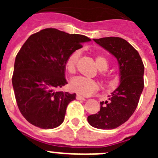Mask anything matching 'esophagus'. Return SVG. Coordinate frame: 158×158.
<instances>
[{"label":"esophagus","mask_w":158,"mask_h":158,"mask_svg":"<svg viewBox=\"0 0 158 158\" xmlns=\"http://www.w3.org/2000/svg\"><path fill=\"white\" fill-rule=\"evenodd\" d=\"M76 99L77 100H85V97H83V96H80V95H77Z\"/></svg>","instance_id":"34e87169"}]
</instances>
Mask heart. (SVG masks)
<instances>
[{
  "label": "heart",
  "mask_w": 158,
  "mask_h": 158,
  "mask_svg": "<svg viewBox=\"0 0 158 158\" xmlns=\"http://www.w3.org/2000/svg\"><path fill=\"white\" fill-rule=\"evenodd\" d=\"M80 51H75L71 53L67 58L65 63V69L69 74H74L77 70V64L80 58ZM96 65L100 70V76L103 78L107 77L105 70L108 69L109 62L107 58L104 55L98 54L95 57ZM69 88L73 92L77 93L81 96H90L93 94L99 89V85L96 81L89 78L83 77H77L71 80L69 83Z\"/></svg>",
  "instance_id": "b5f03b06"
}]
</instances>
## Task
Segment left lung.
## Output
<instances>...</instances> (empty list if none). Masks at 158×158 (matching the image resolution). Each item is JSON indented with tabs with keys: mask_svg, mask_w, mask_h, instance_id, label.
Instances as JSON below:
<instances>
[{
	"mask_svg": "<svg viewBox=\"0 0 158 158\" xmlns=\"http://www.w3.org/2000/svg\"><path fill=\"white\" fill-rule=\"evenodd\" d=\"M117 58L120 71V85L100 102V109L88 116L93 127L111 130L118 127L133 115L144 88V65L139 52L127 40L119 37L93 39Z\"/></svg>",
	"mask_w": 158,
	"mask_h": 158,
	"instance_id": "obj_1",
	"label": "left lung"
}]
</instances>
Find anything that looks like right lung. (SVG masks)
Returning a JSON list of instances; mask_svg holds the SVG:
<instances>
[{"mask_svg": "<svg viewBox=\"0 0 158 158\" xmlns=\"http://www.w3.org/2000/svg\"><path fill=\"white\" fill-rule=\"evenodd\" d=\"M85 35L46 28L32 34L16 54L12 86L19 110L30 123L42 129L62 124L76 94L56 91L67 82L65 63L69 54L90 41Z\"/></svg>", "mask_w": 158, "mask_h": 158, "instance_id": "1", "label": "right lung"}]
</instances>
